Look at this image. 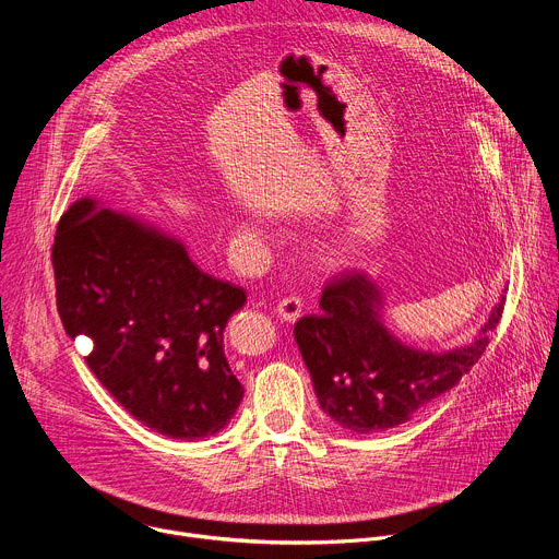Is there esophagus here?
<instances>
[{
    "mask_svg": "<svg viewBox=\"0 0 559 559\" xmlns=\"http://www.w3.org/2000/svg\"><path fill=\"white\" fill-rule=\"evenodd\" d=\"M276 313L287 323H294L302 313V300L298 296H287L276 305Z\"/></svg>",
    "mask_w": 559,
    "mask_h": 559,
    "instance_id": "34e87169",
    "label": "esophagus"
}]
</instances>
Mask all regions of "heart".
Segmentation results:
<instances>
[{
    "mask_svg": "<svg viewBox=\"0 0 559 559\" xmlns=\"http://www.w3.org/2000/svg\"><path fill=\"white\" fill-rule=\"evenodd\" d=\"M243 229H246V231H252V227H250V225H243Z\"/></svg>",
    "mask_w": 559,
    "mask_h": 559,
    "instance_id": "obj_1",
    "label": "heart"
}]
</instances>
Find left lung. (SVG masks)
I'll return each instance as SVG.
<instances>
[{
    "label": "left lung",
    "instance_id": "obj_1",
    "mask_svg": "<svg viewBox=\"0 0 559 559\" xmlns=\"http://www.w3.org/2000/svg\"><path fill=\"white\" fill-rule=\"evenodd\" d=\"M382 294L365 274H336L321 294V313L302 316L294 338L323 412L356 433L384 431L453 389L483 358L504 298L480 338L447 354L405 347L382 325Z\"/></svg>",
    "mask_w": 559,
    "mask_h": 559
}]
</instances>
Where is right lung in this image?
<instances>
[{
    "instance_id": "right-lung-1",
    "label": "right lung",
    "mask_w": 559,
    "mask_h": 559,
    "mask_svg": "<svg viewBox=\"0 0 559 559\" xmlns=\"http://www.w3.org/2000/svg\"><path fill=\"white\" fill-rule=\"evenodd\" d=\"M57 311L115 401L175 440L218 433L243 401L223 330L243 287L201 272L188 250L132 216L74 201L52 243Z\"/></svg>"
}]
</instances>
